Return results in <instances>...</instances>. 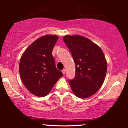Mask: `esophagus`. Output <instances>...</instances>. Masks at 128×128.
Instances as JSON below:
<instances>
[{"label":"esophagus","mask_w":128,"mask_h":128,"mask_svg":"<svg viewBox=\"0 0 128 128\" xmlns=\"http://www.w3.org/2000/svg\"><path fill=\"white\" fill-rule=\"evenodd\" d=\"M62 73H63V74H65V73H66V70H65V69H63V70H62Z\"/></svg>","instance_id":"obj_1"}]
</instances>
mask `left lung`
<instances>
[{
    "mask_svg": "<svg viewBox=\"0 0 128 128\" xmlns=\"http://www.w3.org/2000/svg\"><path fill=\"white\" fill-rule=\"evenodd\" d=\"M63 40L76 66L75 76L68 80L72 92L81 99L92 96L106 76L107 62L102 50L87 38L78 35L66 36Z\"/></svg>",
    "mask_w": 128,
    "mask_h": 128,
    "instance_id": "obj_1",
    "label": "left lung"
}]
</instances>
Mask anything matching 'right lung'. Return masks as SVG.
Segmentation results:
<instances>
[{
	"mask_svg": "<svg viewBox=\"0 0 128 128\" xmlns=\"http://www.w3.org/2000/svg\"><path fill=\"white\" fill-rule=\"evenodd\" d=\"M58 39L55 35L39 38L26 49L20 58V78L26 88L35 96H46L62 76L56 68L52 55Z\"/></svg>",
	"mask_w": 128,
	"mask_h": 128,
	"instance_id": "obj_1",
	"label": "right lung"
}]
</instances>
